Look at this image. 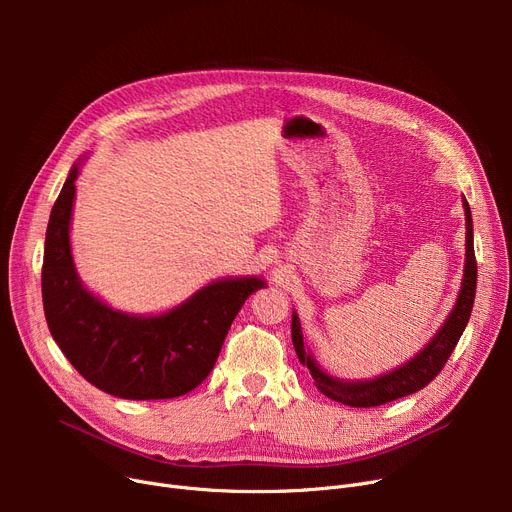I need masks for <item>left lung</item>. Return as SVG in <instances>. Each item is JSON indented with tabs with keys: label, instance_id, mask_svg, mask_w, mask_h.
<instances>
[{
	"label": "left lung",
	"instance_id": "left-lung-1",
	"mask_svg": "<svg viewBox=\"0 0 512 512\" xmlns=\"http://www.w3.org/2000/svg\"><path fill=\"white\" fill-rule=\"evenodd\" d=\"M463 207H465L467 234H465V270H463L459 299H456L452 311L448 313L446 321L436 332V336L407 363H402L396 369L386 371L373 380L336 378V375H330L328 371L321 369L319 363L309 353V348H305L299 315L297 311H292L294 351H297L299 361L311 371V378L315 380V386L321 394H326L328 398L342 402V405H348V407H365V409L380 407V405H386V402L409 396L425 388L442 371L444 363L454 351L456 342H459V338L463 336L469 324L473 301H475V286H477V263H475V251H473V220H471V209L465 197H463Z\"/></svg>",
	"mask_w": 512,
	"mask_h": 512
}]
</instances>
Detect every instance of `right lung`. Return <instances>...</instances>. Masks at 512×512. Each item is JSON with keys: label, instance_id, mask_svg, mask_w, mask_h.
<instances>
[{"label": "right lung", "instance_id": "add662e5", "mask_svg": "<svg viewBox=\"0 0 512 512\" xmlns=\"http://www.w3.org/2000/svg\"><path fill=\"white\" fill-rule=\"evenodd\" d=\"M80 164L53 203L43 253V309L66 359L95 388L128 400L176 398L213 369L234 317L265 286L257 276L222 278L157 315L124 313L103 303L78 278L70 220Z\"/></svg>", "mask_w": 512, "mask_h": 512}]
</instances>
